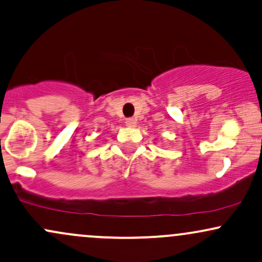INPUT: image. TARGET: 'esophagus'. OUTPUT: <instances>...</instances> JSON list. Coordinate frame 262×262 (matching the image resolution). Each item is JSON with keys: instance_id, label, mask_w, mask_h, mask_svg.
Returning a JSON list of instances; mask_svg holds the SVG:
<instances>
[{"instance_id": "34e87169", "label": "esophagus", "mask_w": 262, "mask_h": 262, "mask_svg": "<svg viewBox=\"0 0 262 262\" xmlns=\"http://www.w3.org/2000/svg\"><path fill=\"white\" fill-rule=\"evenodd\" d=\"M125 124H127L128 127H135V125H137V121H135L134 118H127L125 119Z\"/></svg>"}]
</instances>
